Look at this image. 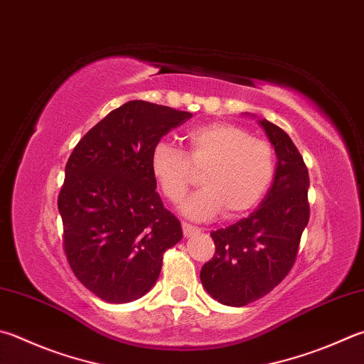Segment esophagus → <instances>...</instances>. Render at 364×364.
<instances>
[{
	"label": "esophagus",
	"instance_id": "esophagus-1",
	"mask_svg": "<svg viewBox=\"0 0 364 364\" xmlns=\"http://www.w3.org/2000/svg\"><path fill=\"white\" fill-rule=\"evenodd\" d=\"M181 226H183V234H184V237H191L193 234L199 232V228H196V226H193V224H189V223H186V221H183Z\"/></svg>",
	"mask_w": 364,
	"mask_h": 364
}]
</instances>
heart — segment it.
Returning <instances> with one entry per match:
<instances>
[{"instance_id": "heart-1", "label": "heart", "mask_w": 364, "mask_h": 364, "mask_svg": "<svg viewBox=\"0 0 364 364\" xmlns=\"http://www.w3.org/2000/svg\"><path fill=\"white\" fill-rule=\"evenodd\" d=\"M149 165L170 202L181 200L200 173L203 188L181 203L193 220H210L223 210L229 220L247 215L266 197L277 170L274 148L230 122L191 129L184 153L167 141L156 143Z\"/></svg>"}]
</instances>
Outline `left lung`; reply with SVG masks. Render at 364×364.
Listing matches in <instances>:
<instances>
[{
	"label": "left lung",
	"instance_id": "obj_1",
	"mask_svg": "<svg viewBox=\"0 0 364 364\" xmlns=\"http://www.w3.org/2000/svg\"><path fill=\"white\" fill-rule=\"evenodd\" d=\"M277 154L272 186L248 218L211 232L215 255L200 270L207 293L224 306L243 307L272 291L289 274L310 216L309 171L291 138L262 119Z\"/></svg>",
	"mask_w": 364,
	"mask_h": 364
}]
</instances>
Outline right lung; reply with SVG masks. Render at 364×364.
<instances>
[{"mask_svg": "<svg viewBox=\"0 0 364 364\" xmlns=\"http://www.w3.org/2000/svg\"><path fill=\"white\" fill-rule=\"evenodd\" d=\"M193 117L134 100L111 111L73 149L58 194L73 274L100 299L135 301L159 279L164 253L181 240L151 173V151Z\"/></svg>", "mask_w": 364, "mask_h": 364, "instance_id": "add662e5", "label": "right lung"}]
</instances>
